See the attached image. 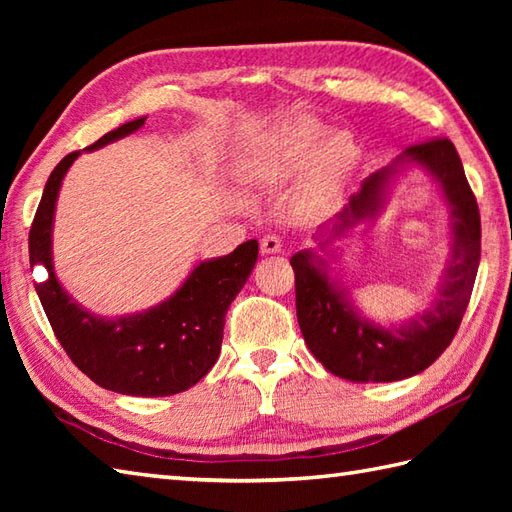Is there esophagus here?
<instances>
[{
    "mask_svg": "<svg viewBox=\"0 0 512 512\" xmlns=\"http://www.w3.org/2000/svg\"><path fill=\"white\" fill-rule=\"evenodd\" d=\"M259 248H262L264 255H275V253H281V250H284V242H281L279 235H266L262 239V244H259Z\"/></svg>",
    "mask_w": 512,
    "mask_h": 512,
    "instance_id": "esophagus-1",
    "label": "esophagus"
}]
</instances>
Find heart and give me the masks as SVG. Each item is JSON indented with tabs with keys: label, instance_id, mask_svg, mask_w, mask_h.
<instances>
[{
	"label": "heart",
	"instance_id": "heart-1",
	"mask_svg": "<svg viewBox=\"0 0 512 512\" xmlns=\"http://www.w3.org/2000/svg\"><path fill=\"white\" fill-rule=\"evenodd\" d=\"M325 134L328 129L317 118H292L268 136L257 165L259 173L273 182H286L303 171L299 204L308 213L323 211L339 198L361 160L352 134Z\"/></svg>",
	"mask_w": 512,
	"mask_h": 512
}]
</instances>
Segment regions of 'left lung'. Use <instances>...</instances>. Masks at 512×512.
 <instances>
[{"instance_id":"8db88e82","label":"left lung","mask_w":512,"mask_h":512,"mask_svg":"<svg viewBox=\"0 0 512 512\" xmlns=\"http://www.w3.org/2000/svg\"><path fill=\"white\" fill-rule=\"evenodd\" d=\"M398 160L427 167L449 202L453 255L438 299L427 312L407 325L385 330L358 317L347 297L330 281L325 262L317 255L301 250L290 259L295 270L297 319L303 339L328 372L354 383H391L416 376L436 361L460 328L480 266V209L451 140H424L407 147ZM391 167L363 180L361 191L354 193L350 204L334 217L332 237L321 246L330 244V239L378 209L380 193L394 171Z\"/></svg>"}]
</instances>
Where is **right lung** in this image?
Wrapping results in <instances>:
<instances>
[{
	"label": "right lung",
	"instance_id": "1",
	"mask_svg": "<svg viewBox=\"0 0 512 512\" xmlns=\"http://www.w3.org/2000/svg\"><path fill=\"white\" fill-rule=\"evenodd\" d=\"M145 116L96 140L88 151L134 134ZM81 151L65 156L46 182L30 226V266L41 264L48 279L37 284L43 312L61 347L81 372L103 389L127 396H171L193 387L215 365L224 339L226 310L255 268L257 239L231 255L202 262L176 295L134 317L101 319L65 295L52 270V215L61 180Z\"/></svg>",
	"mask_w": 512,
	"mask_h": 512
}]
</instances>
